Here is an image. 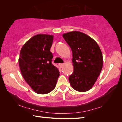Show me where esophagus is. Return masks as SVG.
Returning a JSON list of instances; mask_svg holds the SVG:
<instances>
[{
	"label": "esophagus",
	"mask_w": 122,
	"mask_h": 122,
	"mask_svg": "<svg viewBox=\"0 0 122 122\" xmlns=\"http://www.w3.org/2000/svg\"><path fill=\"white\" fill-rule=\"evenodd\" d=\"M59 66L61 68V67H63V66H64V64H63V63H60V64H59Z\"/></svg>",
	"instance_id": "esophagus-1"
}]
</instances>
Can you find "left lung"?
I'll return each mask as SVG.
<instances>
[{"label": "left lung", "mask_w": 122, "mask_h": 122, "mask_svg": "<svg viewBox=\"0 0 122 122\" xmlns=\"http://www.w3.org/2000/svg\"><path fill=\"white\" fill-rule=\"evenodd\" d=\"M63 37L73 53L74 71L69 76L71 87L84 92L93 87L103 67V56L94 39L84 33L73 31L64 33Z\"/></svg>", "instance_id": "left-lung-1"}]
</instances>
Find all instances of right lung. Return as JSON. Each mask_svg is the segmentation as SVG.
Returning <instances> with one entry per match:
<instances>
[{
  "label": "right lung",
  "mask_w": 122,
  "mask_h": 122,
  "mask_svg": "<svg viewBox=\"0 0 122 122\" xmlns=\"http://www.w3.org/2000/svg\"><path fill=\"white\" fill-rule=\"evenodd\" d=\"M53 36L37 34L21 48L19 65L22 76L35 92L46 94L56 87L59 70L51 63Z\"/></svg>",
  "instance_id": "add662e5"
}]
</instances>
